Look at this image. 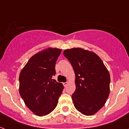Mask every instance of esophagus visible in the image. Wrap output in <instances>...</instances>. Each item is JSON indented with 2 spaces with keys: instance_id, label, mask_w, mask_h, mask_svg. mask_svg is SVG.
Masks as SVG:
<instances>
[{
  "instance_id": "1",
  "label": "esophagus",
  "mask_w": 129,
  "mask_h": 129,
  "mask_svg": "<svg viewBox=\"0 0 129 129\" xmlns=\"http://www.w3.org/2000/svg\"><path fill=\"white\" fill-rule=\"evenodd\" d=\"M67 84H68V82H64V83H63V85H64V87L67 86Z\"/></svg>"
}]
</instances>
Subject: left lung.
Returning a JSON list of instances; mask_svg holds the SVG:
<instances>
[{
	"label": "left lung",
	"instance_id": "1",
	"mask_svg": "<svg viewBox=\"0 0 129 129\" xmlns=\"http://www.w3.org/2000/svg\"><path fill=\"white\" fill-rule=\"evenodd\" d=\"M75 75V90L72 99L75 109L85 115L96 114L110 93V76L102 59L95 53L82 48L65 50Z\"/></svg>",
	"mask_w": 129,
	"mask_h": 129
}]
</instances>
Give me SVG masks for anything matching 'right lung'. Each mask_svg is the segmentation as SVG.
<instances>
[{"label": "right lung", "instance_id": "1", "mask_svg": "<svg viewBox=\"0 0 129 129\" xmlns=\"http://www.w3.org/2000/svg\"><path fill=\"white\" fill-rule=\"evenodd\" d=\"M62 49H45L30 57L19 75V93L26 106L37 116L47 115L56 107L63 89L52 79Z\"/></svg>", "mask_w": 129, "mask_h": 129}]
</instances>
